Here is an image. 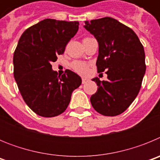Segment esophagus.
Wrapping results in <instances>:
<instances>
[{
    "label": "esophagus",
    "mask_w": 160,
    "mask_h": 160,
    "mask_svg": "<svg viewBox=\"0 0 160 160\" xmlns=\"http://www.w3.org/2000/svg\"><path fill=\"white\" fill-rule=\"evenodd\" d=\"M87 82H88V79H87V78H82V84H85V83H87Z\"/></svg>",
    "instance_id": "obj_1"
}]
</instances>
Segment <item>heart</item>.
<instances>
[{"mask_svg": "<svg viewBox=\"0 0 160 160\" xmlns=\"http://www.w3.org/2000/svg\"><path fill=\"white\" fill-rule=\"evenodd\" d=\"M73 70L75 72L78 73L79 74H86L87 73L89 70V65L82 62H74L71 65Z\"/></svg>", "mask_w": 160, "mask_h": 160, "instance_id": "1", "label": "heart"}]
</instances>
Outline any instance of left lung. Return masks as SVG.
I'll return each instance as SVG.
<instances>
[{
	"label": "left lung",
	"mask_w": 160,
	"mask_h": 160,
	"mask_svg": "<svg viewBox=\"0 0 160 160\" xmlns=\"http://www.w3.org/2000/svg\"><path fill=\"white\" fill-rule=\"evenodd\" d=\"M85 23V29L98 42V72L107 70L108 78L92 79L98 88L90 102L102 115H118L130 107L141 88L146 71L143 46L131 28L112 18Z\"/></svg>",
	"instance_id": "obj_1"
}]
</instances>
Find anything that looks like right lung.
Instances as JSON below:
<instances>
[{
    "instance_id": "add662e5",
    "label": "right lung",
    "mask_w": 160,
    "mask_h": 160,
    "mask_svg": "<svg viewBox=\"0 0 160 160\" xmlns=\"http://www.w3.org/2000/svg\"><path fill=\"white\" fill-rule=\"evenodd\" d=\"M78 22L45 19L28 28L13 55V75L28 107L46 118L66 111L73 90L81 85L77 73L66 70L58 75L50 63L62 54L78 30Z\"/></svg>"
}]
</instances>
